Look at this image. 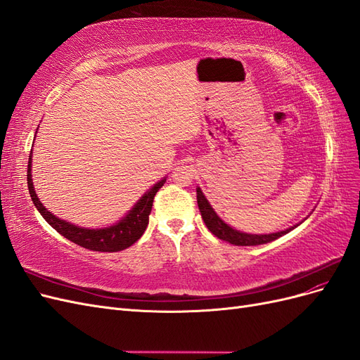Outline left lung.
Returning a JSON list of instances; mask_svg holds the SVG:
<instances>
[{
	"label": "left lung",
	"instance_id": "obj_1",
	"mask_svg": "<svg viewBox=\"0 0 360 360\" xmlns=\"http://www.w3.org/2000/svg\"><path fill=\"white\" fill-rule=\"evenodd\" d=\"M197 201H198V209L201 212L202 221H204L205 226L210 230V233L214 234L217 238H221V240H225V242L236 245V246H257V245H264L269 242H274V240H276V238L290 233L291 230H294V228L297 226V225H294L291 228H287V230H284V231H278V233H271V234L242 233V231L234 230L233 226L225 224L221 217L217 216V213L213 210V207L210 205L209 201H207V198L204 197V193L200 188H197Z\"/></svg>",
	"mask_w": 360,
	"mask_h": 360
}]
</instances>
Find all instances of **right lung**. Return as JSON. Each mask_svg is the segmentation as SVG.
Instances as JSON below:
<instances>
[{"instance_id": "obj_1", "label": "right lung", "mask_w": 360, "mask_h": 360, "mask_svg": "<svg viewBox=\"0 0 360 360\" xmlns=\"http://www.w3.org/2000/svg\"><path fill=\"white\" fill-rule=\"evenodd\" d=\"M31 155L32 150L28 158L27 171L28 191L32 202H34L36 209L43 216V219H45L53 230L69 238L70 242L85 249L97 250V252H118V250H123L129 246H132L136 240H139L148 225V214L151 212V205H153L155 195L163 186V183L167 181V177L159 180L153 188L148 189L143 197L138 200V202L117 224L105 228H84L60 219V217L52 214L46 207L40 202L31 177Z\"/></svg>"}]
</instances>
